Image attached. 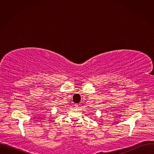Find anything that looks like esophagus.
Listing matches in <instances>:
<instances>
[{
	"mask_svg": "<svg viewBox=\"0 0 154 154\" xmlns=\"http://www.w3.org/2000/svg\"><path fill=\"white\" fill-rule=\"evenodd\" d=\"M79 107V104H75V105H74V108H78Z\"/></svg>",
	"mask_w": 154,
	"mask_h": 154,
	"instance_id": "1",
	"label": "esophagus"
}]
</instances>
